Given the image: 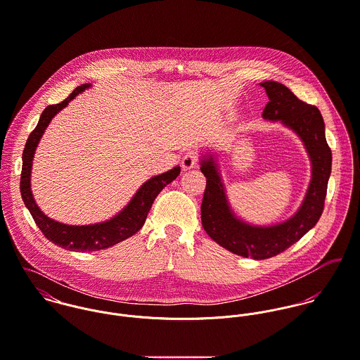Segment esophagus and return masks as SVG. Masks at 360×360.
<instances>
[{"label":"esophagus","mask_w":360,"mask_h":360,"mask_svg":"<svg viewBox=\"0 0 360 360\" xmlns=\"http://www.w3.org/2000/svg\"><path fill=\"white\" fill-rule=\"evenodd\" d=\"M198 162H199V155L195 151H188L182 158V168L185 171L191 168H196Z\"/></svg>","instance_id":"34e87169"}]
</instances>
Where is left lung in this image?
Returning a JSON list of instances; mask_svg holds the SVG:
<instances>
[{
	"instance_id": "8db88e82",
	"label": "left lung",
	"mask_w": 360,
	"mask_h": 360,
	"mask_svg": "<svg viewBox=\"0 0 360 360\" xmlns=\"http://www.w3.org/2000/svg\"><path fill=\"white\" fill-rule=\"evenodd\" d=\"M269 103L264 107L266 121L281 122L302 141L311 165V178L297 212L274 225H253L232 210L221 178L217 157L202 154L200 169L207 178L202 202V224L207 235L226 250L255 260H263L287 250L309 232L320 219L331 174V150L326 141V127L320 111L299 100L283 83L267 80Z\"/></svg>"
}]
</instances>
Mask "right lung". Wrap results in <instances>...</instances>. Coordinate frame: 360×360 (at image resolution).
<instances>
[{"label": "right lung", "instance_id": "1", "mask_svg": "<svg viewBox=\"0 0 360 360\" xmlns=\"http://www.w3.org/2000/svg\"><path fill=\"white\" fill-rule=\"evenodd\" d=\"M90 86H91L90 83H84L76 87L72 93L60 104L49 105L41 112L37 127L27 138V142L25 144V150L22 154L20 195L25 206L30 212V214L33 217L34 222L37 224V226L40 228V231L43 232V235L50 242L72 252H96V250L107 249L136 233L143 226L146 217L148 214L153 206V202L155 200L158 193L181 174V167L176 165L164 174L151 176L138 189V192L134 195L129 203L120 213H117L115 216L103 222L87 224V225H70V224L56 221L47 214H44L37 206L30 188V176H32V167H33L36 148L39 146L41 136L44 135V131L50 125L51 120L61 110H64L70 104V101H72L79 93L84 91Z\"/></svg>", "mask_w": 360, "mask_h": 360}]
</instances>
